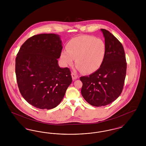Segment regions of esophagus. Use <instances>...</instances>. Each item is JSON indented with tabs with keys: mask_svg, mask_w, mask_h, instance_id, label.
I'll list each match as a JSON object with an SVG mask.
<instances>
[{
	"mask_svg": "<svg viewBox=\"0 0 146 146\" xmlns=\"http://www.w3.org/2000/svg\"><path fill=\"white\" fill-rule=\"evenodd\" d=\"M71 75H72V79H73V80H76V79L78 78V76H76V74L75 73H72Z\"/></svg>",
	"mask_w": 146,
	"mask_h": 146,
	"instance_id": "34e87169",
	"label": "esophagus"
}]
</instances>
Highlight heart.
Instances as JSON below:
<instances>
[{"label": "heart", "instance_id": "obj_1", "mask_svg": "<svg viewBox=\"0 0 146 146\" xmlns=\"http://www.w3.org/2000/svg\"><path fill=\"white\" fill-rule=\"evenodd\" d=\"M106 44L103 40L90 35H82L71 39L66 50L61 53V59L65 66H71L74 59L78 69L85 73L98 70L104 61Z\"/></svg>", "mask_w": 146, "mask_h": 146}]
</instances>
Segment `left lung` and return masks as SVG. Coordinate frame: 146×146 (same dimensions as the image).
<instances>
[{
  "label": "left lung",
  "mask_w": 146,
  "mask_h": 146,
  "mask_svg": "<svg viewBox=\"0 0 146 146\" xmlns=\"http://www.w3.org/2000/svg\"><path fill=\"white\" fill-rule=\"evenodd\" d=\"M106 48L104 61L98 70L89 76L80 77L82 95L95 107L111 104L121 94L125 82L126 62L121 43L108 31L101 29Z\"/></svg>",
  "instance_id": "8db88e82"
}]
</instances>
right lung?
Wrapping results in <instances>:
<instances>
[{
	"instance_id": "obj_1",
	"label": "right lung",
	"mask_w": 146,
	"mask_h": 146,
	"mask_svg": "<svg viewBox=\"0 0 146 146\" xmlns=\"http://www.w3.org/2000/svg\"><path fill=\"white\" fill-rule=\"evenodd\" d=\"M62 50L59 35L40 34L28 39L17 55L15 73L19 90L37 108H55L72 83L69 68L58 64Z\"/></svg>"
}]
</instances>
